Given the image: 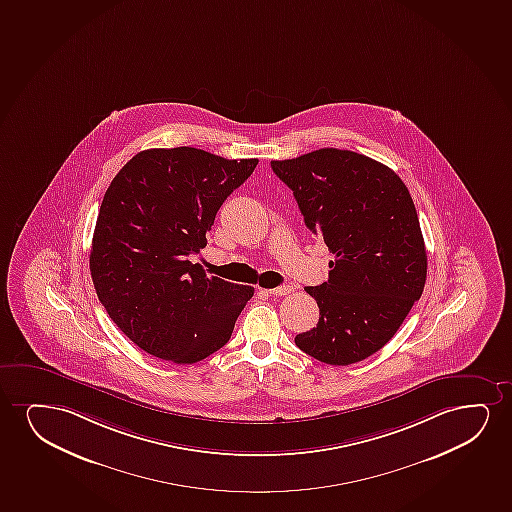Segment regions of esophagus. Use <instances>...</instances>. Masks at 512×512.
<instances>
[{
	"instance_id": "34e87169",
	"label": "esophagus",
	"mask_w": 512,
	"mask_h": 512,
	"mask_svg": "<svg viewBox=\"0 0 512 512\" xmlns=\"http://www.w3.org/2000/svg\"><path fill=\"white\" fill-rule=\"evenodd\" d=\"M292 286L283 285L278 286V288H271V290H266L267 293H271V295H276V297H285L288 293H292Z\"/></svg>"
}]
</instances>
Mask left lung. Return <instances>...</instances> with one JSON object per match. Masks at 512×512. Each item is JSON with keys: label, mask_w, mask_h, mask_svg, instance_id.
I'll list each match as a JSON object with an SVG mask.
<instances>
[{"label": "left lung", "mask_w": 512, "mask_h": 512, "mask_svg": "<svg viewBox=\"0 0 512 512\" xmlns=\"http://www.w3.org/2000/svg\"><path fill=\"white\" fill-rule=\"evenodd\" d=\"M271 168L335 255L328 281L306 288L318 325L295 344L326 365L363 361L394 337L424 292L427 253L408 187L389 166L335 147Z\"/></svg>", "instance_id": "1"}]
</instances>
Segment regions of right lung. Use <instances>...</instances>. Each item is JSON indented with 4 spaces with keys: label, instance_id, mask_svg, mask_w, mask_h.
<instances>
[{
    "label": "right lung",
    "instance_id": "1",
    "mask_svg": "<svg viewBox=\"0 0 512 512\" xmlns=\"http://www.w3.org/2000/svg\"><path fill=\"white\" fill-rule=\"evenodd\" d=\"M257 163L196 147L147 149L107 187L90 273L109 318L142 351L191 365L231 339L253 288L208 278L189 255L205 248L220 206Z\"/></svg>",
    "mask_w": 512,
    "mask_h": 512
}]
</instances>
